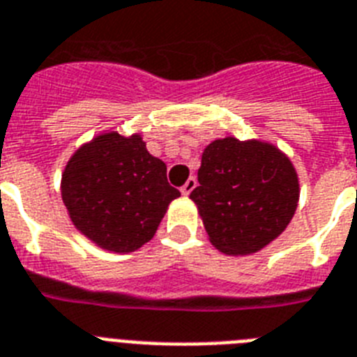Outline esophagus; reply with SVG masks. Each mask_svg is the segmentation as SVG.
<instances>
[{
    "label": "esophagus",
    "instance_id": "1",
    "mask_svg": "<svg viewBox=\"0 0 357 357\" xmlns=\"http://www.w3.org/2000/svg\"><path fill=\"white\" fill-rule=\"evenodd\" d=\"M195 188H197V178H195V176H190V178L185 181V184L181 188V193L182 195H190L191 191L195 190Z\"/></svg>",
    "mask_w": 357,
    "mask_h": 357
}]
</instances>
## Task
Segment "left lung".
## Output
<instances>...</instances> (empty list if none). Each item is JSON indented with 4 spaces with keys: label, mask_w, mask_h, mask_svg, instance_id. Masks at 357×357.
Instances as JSON below:
<instances>
[{
    "label": "left lung",
    "mask_w": 357,
    "mask_h": 357,
    "mask_svg": "<svg viewBox=\"0 0 357 357\" xmlns=\"http://www.w3.org/2000/svg\"><path fill=\"white\" fill-rule=\"evenodd\" d=\"M300 185L291 160L274 146L225 137L204 149L197 204L209 240L225 255L257 252L285 231Z\"/></svg>",
    "instance_id": "left-lung-1"
}]
</instances>
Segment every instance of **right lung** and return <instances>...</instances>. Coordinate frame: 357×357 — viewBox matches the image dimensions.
Instances as JSON below:
<instances>
[{
	"instance_id": "right-lung-1",
	"label": "right lung",
	"mask_w": 357,
	"mask_h": 357,
	"mask_svg": "<svg viewBox=\"0 0 357 357\" xmlns=\"http://www.w3.org/2000/svg\"><path fill=\"white\" fill-rule=\"evenodd\" d=\"M63 202L81 233L99 248L132 252L153 238L181 191L166 164L148 153L141 135L96 137L70 158L61 182Z\"/></svg>"
}]
</instances>
